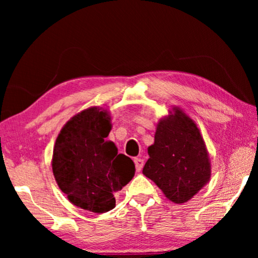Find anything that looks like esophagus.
Wrapping results in <instances>:
<instances>
[{
	"mask_svg": "<svg viewBox=\"0 0 258 258\" xmlns=\"http://www.w3.org/2000/svg\"><path fill=\"white\" fill-rule=\"evenodd\" d=\"M134 163H135L136 171H141V170H142L143 164H144L143 160H141V158H135V160H134Z\"/></svg>",
	"mask_w": 258,
	"mask_h": 258,
	"instance_id": "esophagus-1",
	"label": "esophagus"
}]
</instances>
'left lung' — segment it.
<instances>
[{"mask_svg":"<svg viewBox=\"0 0 258 258\" xmlns=\"http://www.w3.org/2000/svg\"><path fill=\"white\" fill-rule=\"evenodd\" d=\"M143 174L175 203H184L206 185L210 163L200 130L181 110L158 123Z\"/></svg>","mask_w":258,"mask_h":258,"instance_id":"left-lung-1","label":"left lung"}]
</instances>
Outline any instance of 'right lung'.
<instances>
[{"label":"right lung","instance_id":"1","mask_svg":"<svg viewBox=\"0 0 258 258\" xmlns=\"http://www.w3.org/2000/svg\"><path fill=\"white\" fill-rule=\"evenodd\" d=\"M110 129L107 112L89 108L67 122L54 147L52 172L59 189L91 213L114 209V194L135 175L132 158L105 141Z\"/></svg>","mask_w":258,"mask_h":258}]
</instances>
